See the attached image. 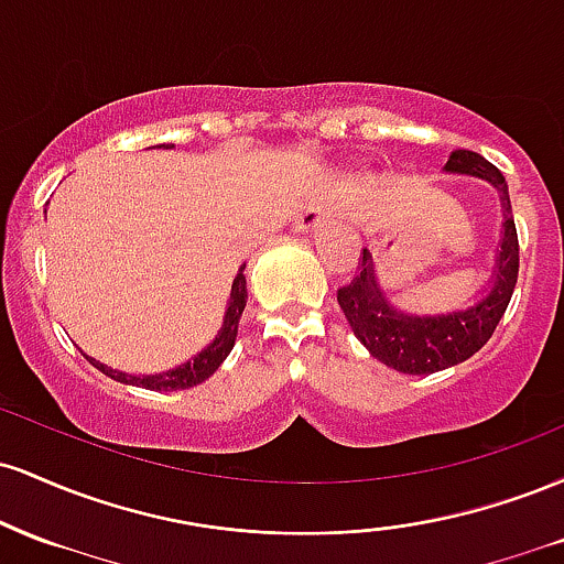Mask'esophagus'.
<instances>
[{
  "instance_id": "esophagus-1",
  "label": "esophagus",
  "mask_w": 564,
  "mask_h": 564,
  "mask_svg": "<svg viewBox=\"0 0 564 564\" xmlns=\"http://www.w3.org/2000/svg\"><path fill=\"white\" fill-rule=\"evenodd\" d=\"M323 223H326V212H323V209H310V212H304L300 219H296V230H300V232H313V230H318Z\"/></svg>"
}]
</instances>
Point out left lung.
<instances>
[{
	"label": "left lung",
	"mask_w": 564,
	"mask_h": 564,
	"mask_svg": "<svg viewBox=\"0 0 564 564\" xmlns=\"http://www.w3.org/2000/svg\"><path fill=\"white\" fill-rule=\"evenodd\" d=\"M445 172L480 177L494 185L501 198L503 236L488 294L471 307L456 310V313H403L381 291L368 249H364V262H358V275L352 278V283L336 291V300L345 310V318L355 336L364 341L373 358L400 373H435L471 358L494 336L498 321L507 313L517 273H520V243H517L503 174L475 151H453Z\"/></svg>",
	"instance_id": "obj_1"
}]
</instances>
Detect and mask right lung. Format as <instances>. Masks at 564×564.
Returning a JSON list of instances; mask_svg holds the SVG:
<instances>
[{
    "mask_svg": "<svg viewBox=\"0 0 564 564\" xmlns=\"http://www.w3.org/2000/svg\"><path fill=\"white\" fill-rule=\"evenodd\" d=\"M246 268V264H243ZM243 268L238 270V275L232 278V289H230V302L228 310H225V321L219 334L215 336L209 347H204L193 360L187 364L172 368V371L164 373H153V377H132V373H121L116 368L102 366L100 360L89 358L97 371H102L106 377H111L121 384H132V387H142V390H156V392H174V390H187V387H196L200 381H206L212 373L217 371L219 364L230 355L232 345H236L238 336V321H241L243 307H246V278H243Z\"/></svg>",
    "mask_w": 564,
    "mask_h": 564,
    "instance_id": "right-lung-1",
    "label": "right lung"
}]
</instances>
